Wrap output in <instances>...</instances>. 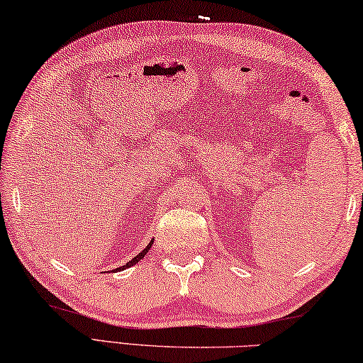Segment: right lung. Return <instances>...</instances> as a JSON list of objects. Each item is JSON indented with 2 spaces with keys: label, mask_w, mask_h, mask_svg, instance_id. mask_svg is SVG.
<instances>
[{
  "label": "right lung",
  "mask_w": 363,
  "mask_h": 363,
  "mask_svg": "<svg viewBox=\"0 0 363 363\" xmlns=\"http://www.w3.org/2000/svg\"><path fill=\"white\" fill-rule=\"evenodd\" d=\"M152 240L150 241V245H147L145 249H143V251L138 254V255H135V257L132 259V260H130V262H127L125 265H122V267H118V269H116V270H125V269H128V267H132V265H135V264H138V260H141L143 257H145V255H146V252L147 251H150V247L152 246Z\"/></svg>",
  "instance_id": "right-lung-1"
}]
</instances>
